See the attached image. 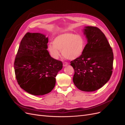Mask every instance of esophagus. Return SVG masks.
Wrapping results in <instances>:
<instances>
[{"label":"esophagus","instance_id":"esophagus-1","mask_svg":"<svg viewBox=\"0 0 125 125\" xmlns=\"http://www.w3.org/2000/svg\"><path fill=\"white\" fill-rule=\"evenodd\" d=\"M68 65V62H65L63 63V67L67 66Z\"/></svg>","mask_w":125,"mask_h":125}]
</instances>
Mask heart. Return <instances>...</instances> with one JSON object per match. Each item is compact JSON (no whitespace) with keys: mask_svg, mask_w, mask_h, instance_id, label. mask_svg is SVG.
<instances>
[{"mask_svg":"<svg viewBox=\"0 0 125 125\" xmlns=\"http://www.w3.org/2000/svg\"><path fill=\"white\" fill-rule=\"evenodd\" d=\"M53 44H49L47 51L52 58L57 59L60 55L69 60H74L82 55L86 46L83 37L71 33H65L56 36Z\"/></svg>","mask_w":125,"mask_h":125,"instance_id":"obj_1","label":"heart"}]
</instances>
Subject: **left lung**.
<instances>
[{
	"instance_id": "1",
	"label": "left lung",
	"mask_w": 125,
	"mask_h": 125,
	"mask_svg": "<svg viewBox=\"0 0 125 125\" xmlns=\"http://www.w3.org/2000/svg\"><path fill=\"white\" fill-rule=\"evenodd\" d=\"M88 41L82 55L70 62L74 70L73 82L83 91L92 92L102 88L110 79L114 56L104 34L95 26H85Z\"/></svg>"
}]
</instances>
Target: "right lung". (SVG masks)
I'll return each instance as SVG.
<instances>
[{"instance_id":"add662e5","label":"right lung","mask_w":125,"mask_h":125,"mask_svg":"<svg viewBox=\"0 0 125 125\" xmlns=\"http://www.w3.org/2000/svg\"><path fill=\"white\" fill-rule=\"evenodd\" d=\"M39 33L28 32L22 39L14 62L19 85L34 95L52 91L62 62L52 58L47 50L48 37Z\"/></svg>"}]
</instances>
